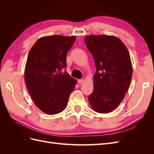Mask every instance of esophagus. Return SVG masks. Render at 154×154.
I'll return each mask as SVG.
<instances>
[{
  "instance_id": "1",
  "label": "esophagus",
  "mask_w": 154,
  "mask_h": 154,
  "mask_svg": "<svg viewBox=\"0 0 154 154\" xmlns=\"http://www.w3.org/2000/svg\"><path fill=\"white\" fill-rule=\"evenodd\" d=\"M83 82V79H80V80H78V83H79V84H81V83H82Z\"/></svg>"
}]
</instances>
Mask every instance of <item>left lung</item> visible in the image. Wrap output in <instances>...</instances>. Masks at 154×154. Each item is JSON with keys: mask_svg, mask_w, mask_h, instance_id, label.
Listing matches in <instances>:
<instances>
[{"mask_svg": "<svg viewBox=\"0 0 154 154\" xmlns=\"http://www.w3.org/2000/svg\"><path fill=\"white\" fill-rule=\"evenodd\" d=\"M85 43L96 67L88 101L97 112H110L122 101L131 83L132 65L128 51L114 36L88 35Z\"/></svg>", "mask_w": 154, "mask_h": 154, "instance_id": "obj_1", "label": "left lung"}]
</instances>
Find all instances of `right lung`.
<instances>
[{"mask_svg":"<svg viewBox=\"0 0 154 154\" xmlns=\"http://www.w3.org/2000/svg\"><path fill=\"white\" fill-rule=\"evenodd\" d=\"M76 37L52 35L37 40L26 64V85L35 104L44 113L57 114L66 108L77 83L63 71L67 53Z\"/></svg>","mask_w":154,"mask_h":154,"instance_id":"1","label":"right lung"}]
</instances>
